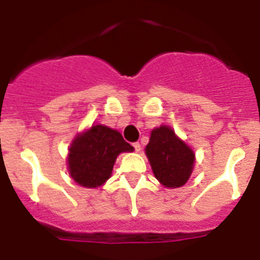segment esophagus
I'll list each match as a JSON object with an SVG mask.
<instances>
[{"instance_id": "esophagus-1", "label": "esophagus", "mask_w": 260, "mask_h": 260, "mask_svg": "<svg viewBox=\"0 0 260 260\" xmlns=\"http://www.w3.org/2000/svg\"><path fill=\"white\" fill-rule=\"evenodd\" d=\"M133 146H134V148H135V151H137V152H139V151H141V144H139V143H134Z\"/></svg>"}]
</instances>
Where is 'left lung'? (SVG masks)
I'll return each instance as SVG.
<instances>
[{"mask_svg": "<svg viewBox=\"0 0 260 260\" xmlns=\"http://www.w3.org/2000/svg\"><path fill=\"white\" fill-rule=\"evenodd\" d=\"M146 155L156 180L168 189L181 187L189 181L194 169L195 153L173 128L155 127L146 146Z\"/></svg>", "mask_w": 260, "mask_h": 260, "instance_id": "left-lung-1", "label": "left lung"}]
</instances>
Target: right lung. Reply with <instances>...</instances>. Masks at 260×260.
<instances>
[{"instance_id": "obj_1", "label": "right lung", "mask_w": 260, "mask_h": 260, "mask_svg": "<svg viewBox=\"0 0 260 260\" xmlns=\"http://www.w3.org/2000/svg\"><path fill=\"white\" fill-rule=\"evenodd\" d=\"M121 133L105 125H92L75 135L69 147L68 171L78 185L95 189L112 176L119 153L133 152Z\"/></svg>"}]
</instances>
